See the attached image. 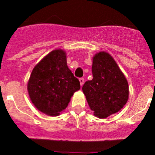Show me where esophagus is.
Segmentation results:
<instances>
[{
    "mask_svg": "<svg viewBox=\"0 0 155 155\" xmlns=\"http://www.w3.org/2000/svg\"><path fill=\"white\" fill-rule=\"evenodd\" d=\"M79 82H80V85H81V87H82L84 83V78H80Z\"/></svg>",
    "mask_w": 155,
    "mask_h": 155,
    "instance_id": "34e87169",
    "label": "esophagus"
}]
</instances>
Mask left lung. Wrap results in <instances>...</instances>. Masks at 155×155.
<instances>
[{"mask_svg":"<svg viewBox=\"0 0 155 155\" xmlns=\"http://www.w3.org/2000/svg\"><path fill=\"white\" fill-rule=\"evenodd\" d=\"M92 79L84 83L82 91L94 115L106 119L120 111L128 101L127 80L116 61L106 51L92 58Z\"/></svg>","mask_w":155,"mask_h":155,"instance_id":"8db88e82","label":"left lung"}]
</instances>
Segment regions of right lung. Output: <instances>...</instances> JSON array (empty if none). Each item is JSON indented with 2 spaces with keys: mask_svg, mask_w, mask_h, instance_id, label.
<instances>
[{
  "mask_svg": "<svg viewBox=\"0 0 155 155\" xmlns=\"http://www.w3.org/2000/svg\"><path fill=\"white\" fill-rule=\"evenodd\" d=\"M80 83L67 65L66 52L51 51L32 71L28 82L31 101L38 111L51 117L63 111Z\"/></svg>",
  "mask_w": 155,
  "mask_h": 155,
  "instance_id": "right-lung-1",
  "label": "right lung"
}]
</instances>
